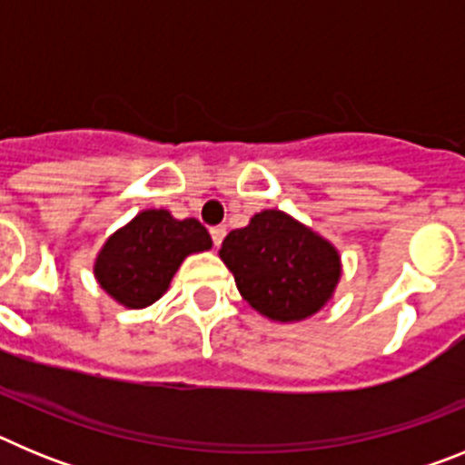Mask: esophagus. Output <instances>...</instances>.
Here are the masks:
<instances>
[{
    "label": "esophagus",
    "instance_id": "esophagus-1",
    "mask_svg": "<svg viewBox=\"0 0 465 465\" xmlns=\"http://www.w3.org/2000/svg\"><path fill=\"white\" fill-rule=\"evenodd\" d=\"M209 235H212L213 246H221V242H223V237H225V228L223 225H213V228L209 230Z\"/></svg>",
    "mask_w": 465,
    "mask_h": 465
}]
</instances>
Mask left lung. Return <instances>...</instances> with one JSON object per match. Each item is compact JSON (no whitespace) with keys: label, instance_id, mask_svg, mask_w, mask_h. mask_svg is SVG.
<instances>
[{"label":"left lung","instance_id":"1","mask_svg":"<svg viewBox=\"0 0 465 465\" xmlns=\"http://www.w3.org/2000/svg\"><path fill=\"white\" fill-rule=\"evenodd\" d=\"M219 253L242 298L274 322H300L319 312L340 279L335 246L277 209L228 232Z\"/></svg>","mask_w":465,"mask_h":465}]
</instances>
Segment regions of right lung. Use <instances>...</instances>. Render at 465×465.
Returning <instances> with one entry per match:
<instances>
[{
  "mask_svg": "<svg viewBox=\"0 0 465 465\" xmlns=\"http://www.w3.org/2000/svg\"><path fill=\"white\" fill-rule=\"evenodd\" d=\"M209 246L212 237L200 221H176L165 209H146L106 240L94 277L111 298L139 310L165 293L188 253Z\"/></svg>",
  "mask_w": 465,
  "mask_h": 465,
  "instance_id": "right-lung-1",
  "label": "right lung"
}]
</instances>
